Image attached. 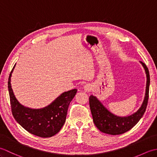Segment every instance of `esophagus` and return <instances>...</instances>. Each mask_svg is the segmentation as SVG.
Returning a JSON list of instances; mask_svg holds the SVG:
<instances>
[{"mask_svg": "<svg viewBox=\"0 0 157 157\" xmlns=\"http://www.w3.org/2000/svg\"><path fill=\"white\" fill-rule=\"evenodd\" d=\"M92 85L89 84H86L84 86V90L85 92H90L92 90Z\"/></svg>", "mask_w": 157, "mask_h": 157, "instance_id": "obj_1", "label": "esophagus"}]
</instances>
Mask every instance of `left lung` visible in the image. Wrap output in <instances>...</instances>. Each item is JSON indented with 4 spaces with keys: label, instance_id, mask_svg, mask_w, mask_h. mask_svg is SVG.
Wrapping results in <instances>:
<instances>
[{
    "label": "left lung",
    "instance_id": "obj_1",
    "mask_svg": "<svg viewBox=\"0 0 157 157\" xmlns=\"http://www.w3.org/2000/svg\"><path fill=\"white\" fill-rule=\"evenodd\" d=\"M146 75L145 96L143 102L137 111L132 114L121 117L109 111L96 96H90L89 102L93 121L100 131L110 135H119L129 131L135 126L144 114L148 101L150 75L148 69L144 63L140 61Z\"/></svg>",
    "mask_w": 157,
    "mask_h": 157
}]
</instances>
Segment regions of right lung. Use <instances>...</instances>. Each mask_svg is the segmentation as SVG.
Segmentation results:
<instances>
[{
	"label": "right lung",
	"instance_id": "obj_1",
	"mask_svg": "<svg viewBox=\"0 0 157 157\" xmlns=\"http://www.w3.org/2000/svg\"><path fill=\"white\" fill-rule=\"evenodd\" d=\"M13 67L10 73L8 88L13 115L22 128L32 134L49 138L60 131L66 120L70 102L75 96L77 89L65 92L51 104L41 109H32L22 105L16 98L11 84Z\"/></svg>",
	"mask_w": 157,
	"mask_h": 157
}]
</instances>
